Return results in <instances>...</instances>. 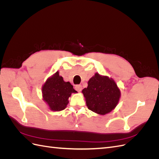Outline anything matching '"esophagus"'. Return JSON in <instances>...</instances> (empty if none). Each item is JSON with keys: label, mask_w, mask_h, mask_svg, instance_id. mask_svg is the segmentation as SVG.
I'll use <instances>...</instances> for the list:
<instances>
[{"label": "esophagus", "mask_w": 159, "mask_h": 159, "mask_svg": "<svg viewBox=\"0 0 159 159\" xmlns=\"http://www.w3.org/2000/svg\"><path fill=\"white\" fill-rule=\"evenodd\" d=\"M75 89L78 91H81V90H82V86H81V85H76L75 86Z\"/></svg>", "instance_id": "34e87169"}]
</instances>
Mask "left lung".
Masks as SVG:
<instances>
[{"mask_svg": "<svg viewBox=\"0 0 159 159\" xmlns=\"http://www.w3.org/2000/svg\"><path fill=\"white\" fill-rule=\"evenodd\" d=\"M88 84V88H84L82 93L89 110L99 115H105L117 106L121 91L113 79L95 73Z\"/></svg>", "mask_w": 159, "mask_h": 159, "instance_id": "obj_1", "label": "left lung"}]
</instances>
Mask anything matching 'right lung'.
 <instances>
[{
  "label": "right lung",
  "instance_id": "obj_1",
  "mask_svg": "<svg viewBox=\"0 0 159 159\" xmlns=\"http://www.w3.org/2000/svg\"><path fill=\"white\" fill-rule=\"evenodd\" d=\"M43 100L50 110L60 111L68 104V98L72 93H77L69 81L66 82L57 71L47 79L42 88Z\"/></svg>",
  "mask_w": 159,
  "mask_h": 159
}]
</instances>
